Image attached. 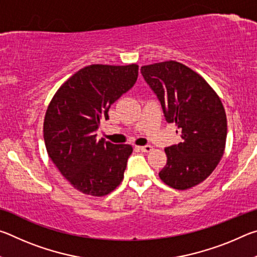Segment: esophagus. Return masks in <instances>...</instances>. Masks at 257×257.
<instances>
[{
	"label": "esophagus",
	"instance_id": "1",
	"mask_svg": "<svg viewBox=\"0 0 257 257\" xmlns=\"http://www.w3.org/2000/svg\"><path fill=\"white\" fill-rule=\"evenodd\" d=\"M138 149L142 152H144V153H150V152L153 150V147H152L151 145H145V146H139Z\"/></svg>",
	"mask_w": 257,
	"mask_h": 257
}]
</instances>
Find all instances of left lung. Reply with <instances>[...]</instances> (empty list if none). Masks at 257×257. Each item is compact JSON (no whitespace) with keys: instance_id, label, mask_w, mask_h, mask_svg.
<instances>
[{"instance_id":"1","label":"left lung","mask_w":257,"mask_h":257,"mask_svg":"<svg viewBox=\"0 0 257 257\" xmlns=\"http://www.w3.org/2000/svg\"><path fill=\"white\" fill-rule=\"evenodd\" d=\"M141 72L158 96L167 122L176 123L182 138L164 150L168 160L159 172L161 180L179 190L201 184L224 153L222 102L204 78L176 61L149 64Z\"/></svg>"}]
</instances>
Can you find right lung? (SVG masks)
<instances>
[{
  "mask_svg": "<svg viewBox=\"0 0 257 257\" xmlns=\"http://www.w3.org/2000/svg\"><path fill=\"white\" fill-rule=\"evenodd\" d=\"M138 77L137 64H92L71 76L52 98L44 119V141L52 162L73 188L104 196L123 179L133 147L97 139L102 118Z\"/></svg>",
  "mask_w": 257,
  "mask_h": 257,
  "instance_id": "1",
  "label": "right lung"
}]
</instances>
